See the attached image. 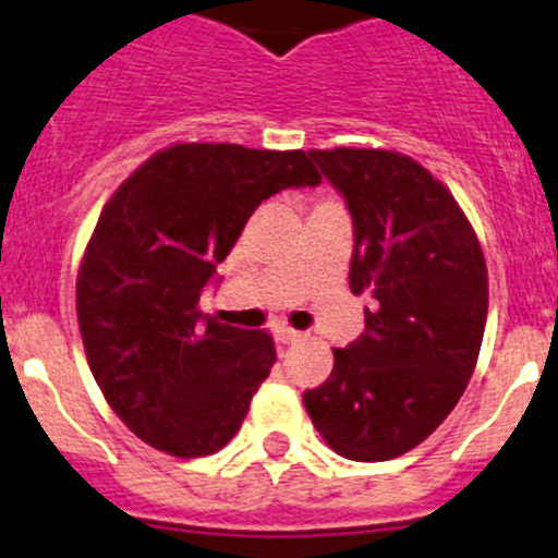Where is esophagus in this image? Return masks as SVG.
I'll return each mask as SVG.
<instances>
[{
  "instance_id": "1",
  "label": "esophagus",
  "mask_w": 558,
  "mask_h": 558,
  "mask_svg": "<svg viewBox=\"0 0 558 558\" xmlns=\"http://www.w3.org/2000/svg\"><path fill=\"white\" fill-rule=\"evenodd\" d=\"M275 340L283 342V345H291V342L302 340V331L289 329V326H278V329H275Z\"/></svg>"
}]
</instances>
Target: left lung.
Here are the masks:
<instances>
[{
  "label": "left lung",
  "mask_w": 558,
  "mask_h": 558,
  "mask_svg": "<svg viewBox=\"0 0 558 558\" xmlns=\"http://www.w3.org/2000/svg\"><path fill=\"white\" fill-rule=\"evenodd\" d=\"M353 221L351 291L373 296L364 335L302 393L326 446L386 461L424 442L475 369L488 313L481 243L453 194L410 156L311 150Z\"/></svg>",
  "instance_id": "8db88e82"
}]
</instances>
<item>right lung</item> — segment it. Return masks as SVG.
Masks as SVG:
<instances>
[{"label": "right lung", "mask_w": 558, "mask_h": 558, "mask_svg": "<svg viewBox=\"0 0 558 558\" xmlns=\"http://www.w3.org/2000/svg\"><path fill=\"white\" fill-rule=\"evenodd\" d=\"M318 183L305 150L183 143L102 207L77 272V324L107 404L140 440L194 459L238 435L275 345L205 318L202 289L264 199Z\"/></svg>", "instance_id": "obj_1"}]
</instances>
